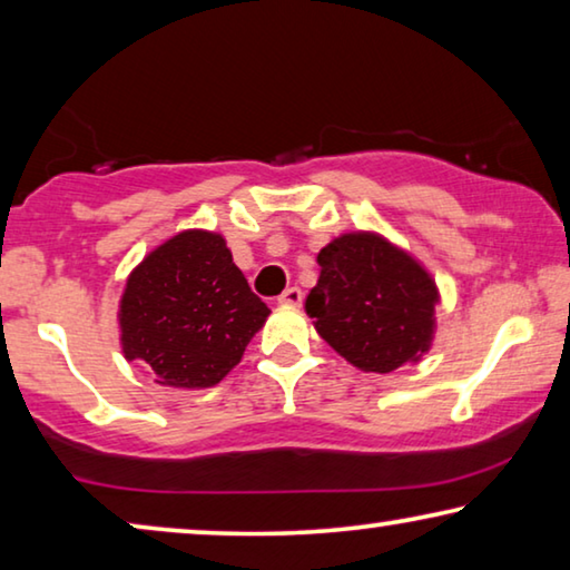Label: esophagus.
Returning <instances> with one entry per match:
<instances>
[{
	"mask_svg": "<svg viewBox=\"0 0 570 570\" xmlns=\"http://www.w3.org/2000/svg\"><path fill=\"white\" fill-rule=\"evenodd\" d=\"M278 304H284V306H299V304H302V288H299V286H288V288H284V292L278 294Z\"/></svg>",
	"mask_w": 570,
	"mask_h": 570,
	"instance_id": "34e87169",
	"label": "esophagus"
}]
</instances>
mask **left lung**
<instances>
[{"instance_id": "left-lung-1", "label": "left lung", "mask_w": 570, "mask_h": 570, "mask_svg": "<svg viewBox=\"0 0 570 570\" xmlns=\"http://www.w3.org/2000/svg\"><path fill=\"white\" fill-rule=\"evenodd\" d=\"M317 264L306 314L350 365L383 375L431 350L439 288L409 250L381 233L355 230L330 240Z\"/></svg>"}]
</instances>
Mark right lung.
I'll list each match as a JSON object with an SVG mask.
<instances>
[{
    "label": "right lung",
    "mask_w": 570,
    "mask_h": 570,
    "mask_svg": "<svg viewBox=\"0 0 570 570\" xmlns=\"http://www.w3.org/2000/svg\"><path fill=\"white\" fill-rule=\"evenodd\" d=\"M268 314L220 233L183 230L149 250L126 278L121 350L155 383L200 391L240 363Z\"/></svg>",
    "instance_id": "1"
}]
</instances>
